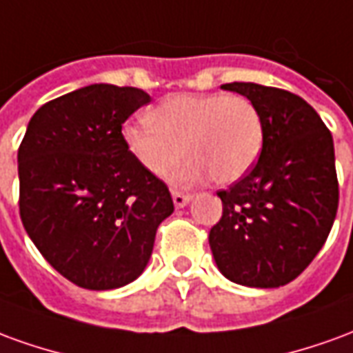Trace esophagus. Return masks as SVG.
Here are the masks:
<instances>
[{"label":"esophagus","instance_id":"esophagus-1","mask_svg":"<svg viewBox=\"0 0 353 353\" xmlns=\"http://www.w3.org/2000/svg\"><path fill=\"white\" fill-rule=\"evenodd\" d=\"M172 199H174V206L176 208H183L187 206L189 202H191V194H187V192L181 191H172Z\"/></svg>","mask_w":353,"mask_h":353}]
</instances>
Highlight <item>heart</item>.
Here are the masks:
<instances>
[{"mask_svg":"<svg viewBox=\"0 0 353 353\" xmlns=\"http://www.w3.org/2000/svg\"><path fill=\"white\" fill-rule=\"evenodd\" d=\"M152 124H126L123 143L134 161L153 176L170 174L177 185H191L212 174L215 183H232L259 159L263 119L244 96L177 94L147 113Z\"/></svg>","mask_w":353,"mask_h":353,"instance_id":"obj_1","label":"heart"}]
</instances>
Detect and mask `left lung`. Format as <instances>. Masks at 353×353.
Masks as SVG:
<instances>
[{
  "mask_svg": "<svg viewBox=\"0 0 353 353\" xmlns=\"http://www.w3.org/2000/svg\"><path fill=\"white\" fill-rule=\"evenodd\" d=\"M255 103L263 149L252 172L217 196L223 215L210 248L225 278L248 288L295 280L325 244L339 208L334 145L316 109L288 90L227 83Z\"/></svg>",
  "mask_w": 353,
  "mask_h": 353,
  "instance_id": "left-lung-1",
  "label": "left lung"
}]
</instances>
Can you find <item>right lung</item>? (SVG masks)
<instances>
[{"label":"right lung","mask_w":353,"mask_h":353,"mask_svg":"<svg viewBox=\"0 0 353 353\" xmlns=\"http://www.w3.org/2000/svg\"><path fill=\"white\" fill-rule=\"evenodd\" d=\"M149 101L141 88L100 83L45 103L28 123L20 219L49 265L79 288L136 280L174 212L168 187L123 143V123Z\"/></svg>","instance_id":"right-lung-1"}]
</instances>
